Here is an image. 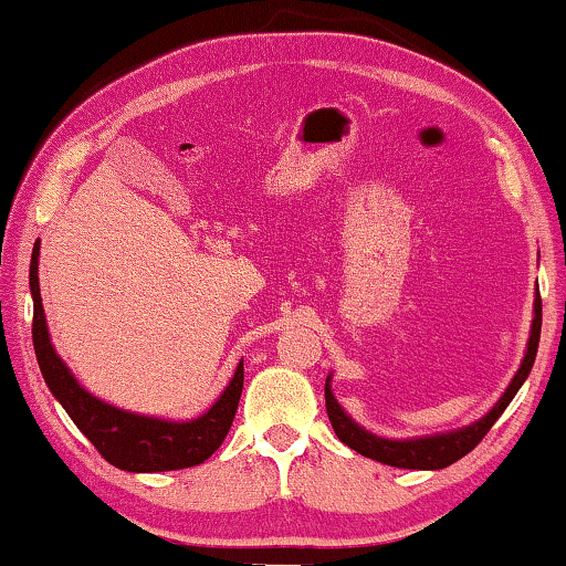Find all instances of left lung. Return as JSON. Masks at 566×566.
Listing matches in <instances>:
<instances>
[{
	"label": "left lung",
	"mask_w": 566,
	"mask_h": 566,
	"mask_svg": "<svg viewBox=\"0 0 566 566\" xmlns=\"http://www.w3.org/2000/svg\"><path fill=\"white\" fill-rule=\"evenodd\" d=\"M539 335H542V297L536 294L532 337H528V347H526L522 367H518L514 380H511L506 392L501 396L496 406L491 408V412H486V416L476 420V423L469 428L453 430V433H443V436L416 438V441H388V438L367 433V430L353 423V418H347L345 410L337 406V400L329 390V380H327L325 382V402H327L329 423H332V428H335L339 441L373 461H380L385 465H396V469H420V471L446 469V465H451L459 459H463L465 453H471L473 448L483 441V436L489 433L491 426L496 423L501 412L506 410L509 402L514 400L518 388H522V382L528 378V373H532V365L536 360V347H539Z\"/></svg>",
	"instance_id": "left-lung-1"
}]
</instances>
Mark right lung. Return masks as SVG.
I'll return each mask as SVG.
<instances>
[{"mask_svg":"<svg viewBox=\"0 0 566 566\" xmlns=\"http://www.w3.org/2000/svg\"><path fill=\"white\" fill-rule=\"evenodd\" d=\"M38 256L40 241H34L30 264V286L34 300V355H38L42 378L52 390V396L60 400V406L67 410V416L83 430L87 441L97 448V453L107 463H113L115 469L133 473L191 469V465H199L209 459L223 443L231 423H234L241 388H244V360L239 363L234 378H231L229 388L221 392V398L201 418L188 420V423L133 416V412L107 406V402L90 396L85 388H80L65 363L60 360L50 345L40 297Z\"/></svg>","mask_w":566,"mask_h":566,"instance_id":"add662e5","label":"right lung"}]
</instances>
